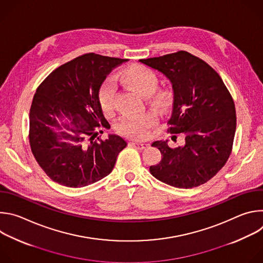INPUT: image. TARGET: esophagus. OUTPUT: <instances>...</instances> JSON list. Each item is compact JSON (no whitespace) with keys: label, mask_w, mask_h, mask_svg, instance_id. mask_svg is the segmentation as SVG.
I'll return each instance as SVG.
<instances>
[{"label":"esophagus","mask_w":263,"mask_h":263,"mask_svg":"<svg viewBox=\"0 0 263 263\" xmlns=\"http://www.w3.org/2000/svg\"><path fill=\"white\" fill-rule=\"evenodd\" d=\"M130 144L133 145L134 147L138 148V149H144L148 146V143L144 142V141H131Z\"/></svg>","instance_id":"1"}]
</instances>
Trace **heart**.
<instances>
[{
  "label": "heart",
  "instance_id": "1",
  "mask_svg": "<svg viewBox=\"0 0 263 263\" xmlns=\"http://www.w3.org/2000/svg\"><path fill=\"white\" fill-rule=\"evenodd\" d=\"M118 80L127 88L147 97V101L157 110H165L171 105V96L167 91H155L158 86V77L154 70L143 65H131L118 74ZM115 86L111 82H104L98 91L100 108L105 116H110L115 109ZM157 123V117L153 111H145L140 115L125 116L117 125L120 134L132 137L143 138L147 131Z\"/></svg>",
  "mask_w": 263,
  "mask_h": 263
}]
</instances>
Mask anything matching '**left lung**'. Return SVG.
Returning a JSON list of instances; mask_svg holds the SVG:
<instances>
[{
	"mask_svg": "<svg viewBox=\"0 0 263 263\" xmlns=\"http://www.w3.org/2000/svg\"><path fill=\"white\" fill-rule=\"evenodd\" d=\"M139 61L171 81L174 97L167 132L185 136L184 145L175 148L167 140L154 141L152 146L159 148L161 161L149 166V172L178 189L206 183L226 164L232 151L236 112L228 88L208 63L189 52Z\"/></svg>",
	"mask_w": 263,
	"mask_h": 263,
	"instance_id": "1",
	"label": "left lung"
}]
</instances>
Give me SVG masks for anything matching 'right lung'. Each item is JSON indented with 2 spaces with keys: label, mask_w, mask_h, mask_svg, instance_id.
I'll list each match as a JSON object with an SVG mask.
<instances>
[{
  "label": "right lung",
  "mask_w": 263,
  "mask_h": 263,
  "mask_svg": "<svg viewBox=\"0 0 263 263\" xmlns=\"http://www.w3.org/2000/svg\"><path fill=\"white\" fill-rule=\"evenodd\" d=\"M127 59L84 54L54 69L36 89L30 108L31 151L58 184L87 186L108 176L127 142L95 137L108 126L98 91L107 74ZM103 133V131H100Z\"/></svg>",
  "instance_id": "obj_1"
}]
</instances>
